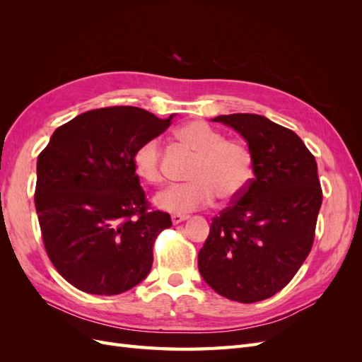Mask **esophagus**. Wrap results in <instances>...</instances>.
<instances>
[{"instance_id": "obj_1", "label": "esophagus", "mask_w": 362, "mask_h": 362, "mask_svg": "<svg viewBox=\"0 0 362 362\" xmlns=\"http://www.w3.org/2000/svg\"><path fill=\"white\" fill-rule=\"evenodd\" d=\"M187 218H189L187 214H173L172 216V222H173V225H178V223H181L184 221H187Z\"/></svg>"}]
</instances>
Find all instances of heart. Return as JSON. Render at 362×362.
Here are the masks:
<instances>
[{"label":"heart","mask_w":362,"mask_h":362,"mask_svg":"<svg viewBox=\"0 0 362 362\" xmlns=\"http://www.w3.org/2000/svg\"><path fill=\"white\" fill-rule=\"evenodd\" d=\"M177 139L194 152L189 182L170 185L160 192L154 202L163 211L187 214L211 205L216 196L234 201L247 189L254 177V156L242 140L225 139L221 131L204 120H190L177 129ZM161 152L157 139L141 144L133 156L137 177L148 184L163 180Z\"/></svg>","instance_id":"1"}]
</instances>
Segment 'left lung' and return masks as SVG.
<instances>
[{
  "instance_id": "left-lung-1",
  "label": "left lung",
  "mask_w": 362,
  "mask_h": 362,
  "mask_svg": "<svg viewBox=\"0 0 362 362\" xmlns=\"http://www.w3.org/2000/svg\"><path fill=\"white\" fill-rule=\"evenodd\" d=\"M243 136L254 156V178L213 217L198 267L226 299L254 303L281 291L314 242L322 187L314 156L294 131L250 113L217 116Z\"/></svg>"
}]
</instances>
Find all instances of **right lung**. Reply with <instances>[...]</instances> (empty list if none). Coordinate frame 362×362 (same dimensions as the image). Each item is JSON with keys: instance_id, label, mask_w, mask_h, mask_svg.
<instances>
[{"instance_id": "1", "label": "right lung", "mask_w": 362, "mask_h": 362, "mask_svg": "<svg viewBox=\"0 0 362 362\" xmlns=\"http://www.w3.org/2000/svg\"><path fill=\"white\" fill-rule=\"evenodd\" d=\"M173 116L158 119L125 105L96 108L59 127L39 154L35 204L43 245L75 288L115 296L148 276L152 246L172 221L149 210L133 156L164 133Z\"/></svg>"}]
</instances>
